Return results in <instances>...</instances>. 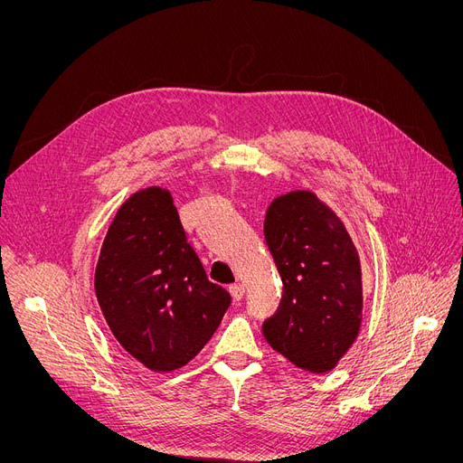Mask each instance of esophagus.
Returning <instances> with one entry per match:
<instances>
[{
  "mask_svg": "<svg viewBox=\"0 0 463 463\" xmlns=\"http://www.w3.org/2000/svg\"><path fill=\"white\" fill-rule=\"evenodd\" d=\"M229 290H231V295H232L234 300H241V298H244V295H246V288H244V285H241V283L231 285Z\"/></svg>",
  "mask_w": 463,
  "mask_h": 463,
  "instance_id": "1",
  "label": "esophagus"
}]
</instances>
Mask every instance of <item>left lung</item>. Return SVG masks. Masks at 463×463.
Segmentation results:
<instances>
[{
    "label": "left lung",
    "instance_id": "left-lung-1",
    "mask_svg": "<svg viewBox=\"0 0 463 463\" xmlns=\"http://www.w3.org/2000/svg\"><path fill=\"white\" fill-rule=\"evenodd\" d=\"M264 238L283 293L262 334L274 351L311 373L330 372L360 330L362 274L339 217L311 191L274 199Z\"/></svg>",
    "mask_w": 463,
    "mask_h": 463
}]
</instances>
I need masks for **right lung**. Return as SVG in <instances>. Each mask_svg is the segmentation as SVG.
<instances>
[{"mask_svg": "<svg viewBox=\"0 0 463 463\" xmlns=\"http://www.w3.org/2000/svg\"><path fill=\"white\" fill-rule=\"evenodd\" d=\"M95 297L119 345L152 372L185 366L231 306L161 187L131 194L118 210L97 260Z\"/></svg>", "mask_w": 463, "mask_h": 463, "instance_id": "1", "label": "right lung"}]
</instances>
